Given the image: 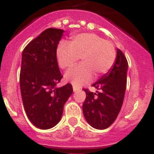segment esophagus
Returning <instances> with one entry per match:
<instances>
[{"instance_id":"obj_1","label":"esophagus","mask_w":154,"mask_h":154,"mask_svg":"<svg viewBox=\"0 0 154 154\" xmlns=\"http://www.w3.org/2000/svg\"><path fill=\"white\" fill-rule=\"evenodd\" d=\"M73 89H74V92H77V91H80V89H79V88H77V87H73Z\"/></svg>"}]
</instances>
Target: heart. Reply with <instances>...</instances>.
Instances as JSON below:
<instances>
[{"mask_svg": "<svg viewBox=\"0 0 154 154\" xmlns=\"http://www.w3.org/2000/svg\"><path fill=\"white\" fill-rule=\"evenodd\" d=\"M58 65L63 70L70 68L80 58L81 63L68 70L65 79L80 87L92 79L104 75L114 65L117 52L109 41L95 34L84 33L73 36L69 41L60 42L57 48Z\"/></svg>", "mask_w": 154, "mask_h": 154, "instance_id": "b5f03b06", "label": "heart"}]
</instances>
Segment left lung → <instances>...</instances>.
Masks as SVG:
<instances>
[{
	"label": "left lung",
	"mask_w": 154,
	"mask_h": 154,
	"mask_svg": "<svg viewBox=\"0 0 154 154\" xmlns=\"http://www.w3.org/2000/svg\"><path fill=\"white\" fill-rule=\"evenodd\" d=\"M127 67L125 55L117 49L113 68L92 85L97 90V94L84 89L86 99L83 103V113L88 124L94 128H107L117 119L124 102Z\"/></svg>",
	"instance_id": "left-lung-1"
}]
</instances>
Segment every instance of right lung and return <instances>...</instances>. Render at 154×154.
<instances>
[{"label":"right lung","mask_w":154,"mask_h":154,"mask_svg":"<svg viewBox=\"0 0 154 154\" xmlns=\"http://www.w3.org/2000/svg\"><path fill=\"white\" fill-rule=\"evenodd\" d=\"M63 32L60 29H46L22 53L20 87L23 105L30 121L40 129H50L59 123L63 106L73 93L70 84L56 87L63 77L56 56Z\"/></svg>","instance_id":"add662e5"}]
</instances>
